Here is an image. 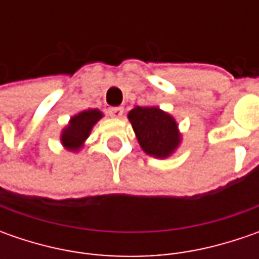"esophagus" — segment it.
Wrapping results in <instances>:
<instances>
[{"label": "esophagus", "instance_id": "esophagus-1", "mask_svg": "<svg viewBox=\"0 0 259 259\" xmlns=\"http://www.w3.org/2000/svg\"><path fill=\"white\" fill-rule=\"evenodd\" d=\"M108 112H109L111 116L119 118V116H122V114H124V108L122 106H112V108L108 109Z\"/></svg>", "mask_w": 259, "mask_h": 259}]
</instances>
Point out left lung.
I'll use <instances>...</instances> for the list:
<instances>
[{"instance_id": "left-lung-1", "label": "left lung", "mask_w": 259, "mask_h": 259, "mask_svg": "<svg viewBox=\"0 0 259 259\" xmlns=\"http://www.w3.org/2000/svg\"><path fill=\"white\" fill-rule=\"evenodd\" d=\"M128 118L147 154L164 158L179 145L180 137L176 121L158 108L137 106L128 114Z\"/></svg>"}]
</instances>
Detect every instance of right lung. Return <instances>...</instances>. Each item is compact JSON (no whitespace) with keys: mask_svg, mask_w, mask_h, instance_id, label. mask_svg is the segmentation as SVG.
Returning <instances> with one entry per match:
<instances>
[{"mask_svg":"<svg viewBox=\"0 0 259 259\" xmlns=\"http://www.w3.org/2000/svg\"><path fill=\"white\" fill-rule=\"evenodd\" d=\"M101 116H102V114L99 111H96V109L83 111L79 115L73 116L69 126L62 134V143L65 144L66 148L77 150L82 145V143L88 138L92 126L98 122V119Z\"/></svg>","mask_w":259,"mask_h":259,"instance_id":"1","label":"right lung"}]
</instances>
